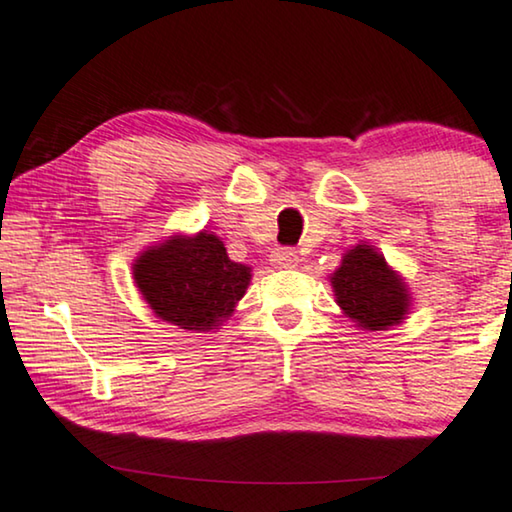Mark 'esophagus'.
I'll use <instances>...</instances> for the list:
<instances>
[{
  "instance_id": "34e87169",
  "label": "esophagus",
  "mask_w": 512,
  "mask_h": 512,
  "mask_svg": "<svg viewBox=\"0 0 512 512\" xmlns=\"http://www.w3.org/2000/svg\"><path fill=\"white\" fill-rule=\"evenodd\" d=\"M270 261L277 265V268H293V265L298 263V254L293 249H286V247H279L270 254Z\"/></svg>"
}]
</instances>
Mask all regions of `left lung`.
<instances>
[{
  "instance_id": "1",
  "label": "left lung",
  "mask_w": 512,
  "mask_h": 512,
  "mask_svg": "<svg viewBox=\"0 0 512 512\" xmlns=\"http://www.w3.org/2000/svg\"><path fill=\"white\" fill-rule=\"evenodd\" d=\"M328 279L335 303L361 331H389L410 314L408 284L373 244L361 242L347 249Z\"/></svg>"
}]
</instances>
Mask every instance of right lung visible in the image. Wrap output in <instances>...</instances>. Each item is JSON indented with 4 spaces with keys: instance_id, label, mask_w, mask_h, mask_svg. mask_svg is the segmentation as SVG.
I'll list each match as a JSON object with an SVG mask.
<instances>
[{
    "instance_id": "1",
    "label": "right lung",
    "mask_w": 512,
    "mask_h": 512,
    "mask_svg": "<svg viewBox=\"0 0 512 512\" xmlns=\"http://www.w3.org/2000/svg\"><path fill=\"white\" fill-rule=\"evenodd\" d=\"M132 277L158 319L191 333H209L233 317L247 293L251 268L228 258L221 237L207 230L170 235L144 249Z\"/></svg>"
}]
</instances>
